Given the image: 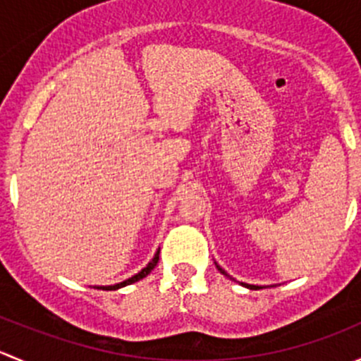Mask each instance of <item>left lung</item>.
I'll return each mask as SVG.
<instances>
[{
  "label": "left lung",
  "instance_id": "obj_1",
  "mask_svg": "<svg viewBox=\"0 0 361 361\" xmlns=\"http://www.w3.org/2000/svg\"><path fill=\"white\" fill-rule=\"evenodd\" d=\"M214 265H216V269H218V271H220V272H221V274H224V276H227V278H231V279H232V281H235V279H234V278H232V276H228V274H227V272H225V271H224V269H221V267H220V265H218V264H216V262H214ZM241 285H243V286H246V288H250V290H260V288H262V286H258V285H248V283H241Z\"/></svg>",
  "mask_w": 361,
  "mask_h": 361
}]
</instances>
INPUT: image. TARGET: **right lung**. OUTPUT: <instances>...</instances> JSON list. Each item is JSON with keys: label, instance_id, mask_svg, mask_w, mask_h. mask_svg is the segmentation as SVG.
Masks as SVG:
<instances>
[{"label": "right lung", "instance_id": "obj_1", "mask_svg": "<svg viewBox=\"0 0 361 361\" xmlns=\"http://www.w3.org/2000/svg\"><path fill=\"white\" fill-rule=\"evenodd\" d=\"M159 253H160V248L157 250V253L154 255V258H152V260L148 262V265H147V267H143V269H141V271L137 272V274H134L133 278L126 279V281H122V283H116V285H110V286H94V288H97V290H118V288H122V286L133 285V283H136V281H140V279L147 278V276L150 274L152 271H154V269H155V265H157V262H159Z\"/></svg>", "mask_w": 361, "mask_h": 361}]
</instances>
